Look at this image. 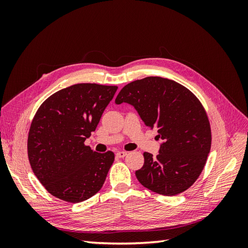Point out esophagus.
<instances>
[{
    "label": "esophagus",
    "instance_id": "34e87169",
    "mask_svg": "<svg viewBox=\"0 0 248 248\" xmlns=\"http://www.w3.org/2000/svg\"><path fill=\"white\" fill-rule=\"evenodd\" d=\"M116 155H117L118 157H120V158H123V157H125V156L127 155V152H126V151H118V152L116 153Z\"/></svg>",
    "mask_w": 248,
    "mask_h": 248
}]
</instances>
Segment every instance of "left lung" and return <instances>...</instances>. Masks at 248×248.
<instances>
[{
    "label": "left lung",
    "mask_w": 248,
    "mask_h": 248,
    "mask_svg": "<svg viewBox=\"0 0 248 248\" xmlns=\"http://www.w3.org/2000/svg\"><path fill=\"white\" fill-rule=\"evenodd\" d=\"M115 102L131 104L163 140L156 157L144 153V166L136 171L140 183L167 197L188 189L201 175L211 148V128L200 100L174 80L149 77L126 85Z\"/></svg>",
    "instance_id": "obj_1"
}]
</instances>
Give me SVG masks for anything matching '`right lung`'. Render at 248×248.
Listing matches in <instances>:
<instances>
[{"label":"right lung","instance_id":"1","mask_svg":"<svg viewBox=\"0 0 248 248\" xmlns=\"http://www.w3.org/2000/svg\"><path fill=\"white\" fill-rule=\"evenodd\" d=\"M117 89L77 84L49 96L37 110L28 137L29 161L54 197L80 202L101 189L115 155L95 152L84 142Z\"/></svg>","mask_w":248,"mask_h":248}]
</instances>
